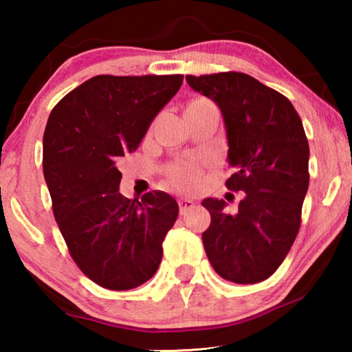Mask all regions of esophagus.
Segmentation results:
<instances>
[{"label": "esophagus", "mask_w": 352, "mask_h": 352, "mask_svg": "<svg viewBox=\"0 0 352 352\" xmlns=\"http://www.w3.org/2000/svg\"><path fill=\"white\" fill-rule=\"evenodd\" d=\"M195 204L194 200H189V199H181L179 200V208H181V214H186L187 211H190L194 208Z\"/></svg>", "instance_id": "obj_1"}]
</instances>
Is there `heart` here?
<instances>
[{"label": "heart", "instance_id": "obj_1", "mask_svg": "<svg viewBox=\"0 0 352 352\" xmlns=\"http://www.w3.org/2000/svg\"><path fill=\"white\" fill-rule=\"evenodd\" d=\"M187 107H216L208 99H194ZM166 175L175 186L182 190H192L201 179L200 163L195 160H177L166 168Z\"/></svg>", "mask_w": 352, "mask_h": 352}]
</instances>
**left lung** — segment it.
<instances>
[{"label": "left lung", "instance_id": "1", "mask_svg": "<svg viewBox=\"0 0 352 352\" xmlns=\"http://www.w3.org/2000/svg\"><path fill=\"white\" fill-rule=\"evenodd\" d=\"M187 83L221 109L234 175L229 190H243L237 213L205 199L211 224L204 247L211 266L234 283H258L277 271L301 226L309 186V144L285 96L242 72L187 75Z\"/></svg>", "mask_w": 352, "mask_h": 352}]
</instances>
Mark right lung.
Masks as SVG:
<instances>
[{"label": "right lung", "mask_w": 352, "mask_h": 352, "mask_svg": "<svg viewBox=\"0 0 352 352\" xmlns=\"http://www.w3.org/2000/svg\"><path fill=\"white\" fill-rule=\"evenodd\" d=\"M182 75H98L64 96L47 118L43 173L52 213L80 271L107 290H131L160 266L179 206L162 190L141 201L118 192L117 163L138 148Z\"/></svg>", "instance_id": "right-lung-1"}]
</instances>
